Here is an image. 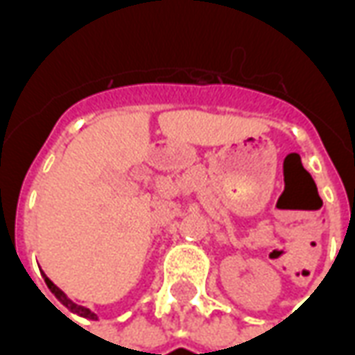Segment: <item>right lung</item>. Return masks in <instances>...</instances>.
<instances>
[{
  "instance_id": "right-lung-1",
  "label": "right lung",
  "mask_w": 355,
  "mask_h": 355,
  "mask_svg": "<svg viewBox=\"0 0 355 355\" xmlns=\"http://www.w3.org/2000/svg\"><path fill=\"white\" fill-rule=\"evenodd\" d=\"M43 277H45V283H47V287L51 289V293H53V295H55V297H57L58 300H60V302H62V304H64L68 310H70V312L78 313V315H81V318H87V320H96V313L91 312V310H89V308H85V306H80V304H76V302H72V300H70V298L64 295V291L58 289L57 285L51 282L47 275L43 274Z\"/></svg>"
}]
</instances>
